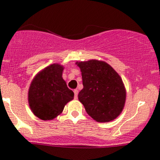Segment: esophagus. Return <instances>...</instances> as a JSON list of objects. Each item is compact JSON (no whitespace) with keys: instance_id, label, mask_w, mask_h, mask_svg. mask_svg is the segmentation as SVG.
Masks as SVG:
<instances>
[{"instance_id":"1","label":"esophagus","mask_w":160,"mask_h":160,"mask_svg":"<svg viewBox=\"0 0 160 160\" xmlns=\"http://www.w3.org/2000/svg\"><path fill=\"white\" fill-rule=\"evenodd\" d=\"M73 93H74V98H75V99H77V98H78V90L77 89H76V90H73Z\"/></svg>"}]
</instances>
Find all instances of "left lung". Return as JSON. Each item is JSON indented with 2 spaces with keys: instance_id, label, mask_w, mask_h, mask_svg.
I'll return each instance as SVG.
<instances>
[{
  "instance_id": "left-lung-1",
  "label": "left lung",
  "mask_w": 160,
  "mask_h": 160,
  "mask_svg": "<svg viewBox=\"0 0 160 160\" xmlns=\"http://www.w3.org/2000/svg\"><path fill=\"white\" fill-rule=\"evenodd\" d=\"M82 72L83 89L78 100L87 114L99 122L117 118L126 102L125 86L119 74L106 62L95 59L77 62Z\"/></svg>"
}]
</instances>
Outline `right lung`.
<instances>
[{
  "label": "right lung",
  "mask_w": 160,
  "mask_h": 160,
  "mask_svg": "<svg viewBox=\"0 0 160 160\" xmlns=\"http://www.w3.org/2000/svg\"><path fill=\"white\" fill-rule=\"evenodd\" d=\"M64 66L49 65L36 74L28 91V102L35 116L42 120H53L64 110L74 94L62 78Z\"/></svg>",
  "instance_id": "right-lung-1"
}]
</instances>
